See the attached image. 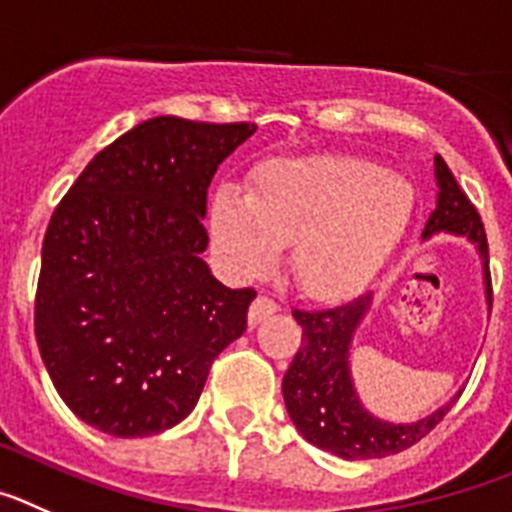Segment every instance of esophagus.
Here are the masks:
<instances>
[{
    "instance_id": "esophagus-1",
    "label": "esophagus",
    "mask_w": 512,
    "mask_h": 512,
    "mask_svg": "<svg viewBox=\"0 0 512 512\" xmlns=\"http://www.w3.org/2000/svg\"><path fill=\"white\" fill-rule=\"evenodd\" d=\"M275 311H278V303H275L273 298L257 296L255 301H252L250 313H247V319H250V326H257V324H260V321H265L267 316H273Z\"/></svg>"
}]
</instances>
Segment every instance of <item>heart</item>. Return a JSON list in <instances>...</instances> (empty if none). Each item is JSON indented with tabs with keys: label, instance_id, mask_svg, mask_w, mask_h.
Masks as SVG:
<instances>
[{
	"label": "heart",
	"instance_id": "heart-1",
	"mask_svg": "<svg viewBox=\"0 0 512 512\" xmlns=\"http://www.w3.org/2000/svg\"><path fill=\"white\" fill-rule=\"evenodd\" d=\"M413 214L405 178L357 158L275 160L252 193L219 186L211 199L214 250L234 278H260L290 245V273L313 298L349 296L400 245Z\"/></svg>",
	"mask_w": 512,
	"mask_h": 512
}]
</instances>
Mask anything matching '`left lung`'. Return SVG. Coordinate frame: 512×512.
Here are the masks:
<instances>
[{
    "instance_id": "left-lung-1",
    "label": "left lung",
    "mask_w": 512,
    "mask_h": 512,
    "mask_svg": "<svg viewBox=\"0 0 512 512\" xmlns=\"http://www.w3.org/2000/svg\"><path fill=\"white\" fill-rule=\"evenodd\" d=\"M434 173L439 191H436L434 211L423 229V239L446 232L472 242L482 260L485 298L490 306V257H487V237L480 214L464 196L441 155L434 158ZM370 303L372 293H362L339 306L293 311V319L303 329V339L301 349L283 377L285 408L298 434L308 444L331 451L349 462L380 459L413 446L451 411L454 400L462 393L459 390L431 416L418 418L413 423L382 421L375 413L367 411L354 388L349 354H352L354 331L359 321L365 319Z\"/></svg>"
}]
</instances>
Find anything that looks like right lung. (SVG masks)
Returning a JSON list of instances; mask_svg holds the SVG:
<instances>
[{"instance_id":"obj_1","label":"right lung","mask_w":512,"mask_h":512,"mask_svg":"<svg viewBox=\"0 0 512 512\" xmlns=\"http://www.w3.org/2000/svg\"><path fill=\"white\" fill-rule=\"evenodd\" d=\"M255 124L155 117L104 147L53 211L35 339L63 403L119 439L199 403L211 362L245 334L255 290L204 262L206 193Z\"/></svg>"}]
</instances>
